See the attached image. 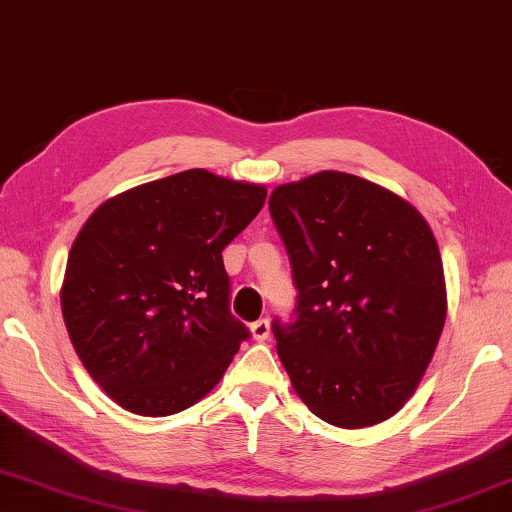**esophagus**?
Segmentation results:
<instances>
[{
	"instance_id": "esophagus-1",
	"label": "esophagus",
	"mask_w": 512,
	"mask_h": 512,
	"mask_svg": "<svg viewBox=\"0 0 512 512\" xmlns=\"http://www.w3.org/2000/svg\"><path fill=\"white\" fill-rule=\"evenodd\" d=\"M250 332H253V337L257 339V342H264V339L269 337V332H271L269 319H257L253 326H250Z\"/></svg>"
}]
</instances>
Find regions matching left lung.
Returning a JSON list of instances; mask_svg holds the SVG:
<instances>
[{
    "label": "left lung",
    "instance_id": "obj_1",
    "mask_svg": "<svg viewBox=\"0 0 512 512\" xmlns=\"http://www.w3.org/2000/svg\"><path fill=\"white\" fill-rule=\"evenodd\" d=\"M269 212L298 289L294 319L271 323L296 394L339 428L396 415L446 319L431 227L392 191L335 170L278 186Z\"/></svg>",
    "mask_w": 512,
    "mask_h": 512
}]
</instances>
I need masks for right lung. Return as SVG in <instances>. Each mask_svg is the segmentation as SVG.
Returning a JSON list of instances; mask_svg holds the SVG:
<instances>
[{"label":"right lung","mask_w":512,"mask_h":512,"mask_svg":"<svg viewBox=\"0 0 512 512\" xmlns=\"http://www.w3.org/2000/svg\"><path fill=\"white\" fill-rule=\"evenodd\" d=\"M264 200V186L191 168L120 193L81 227L63 321L86 371L120 408L175 415L221 380L250 337L230 312L223 248Z\"/></svg>","instance_id":"add662e5"}]
</instances>
